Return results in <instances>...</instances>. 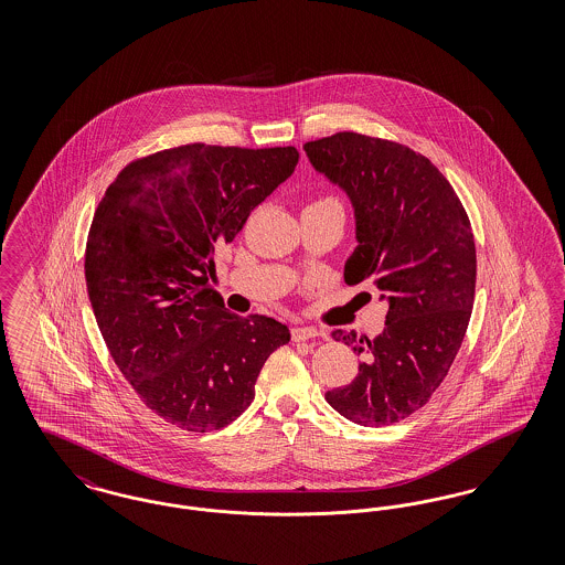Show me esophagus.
I'll return each instance as SVG.
<instances>
[{"mask_svg": "<svg viewBox=\"0 0 565 565\" xmlns=\"http://www.w3.org/2000/svg\"><path fill=\"white\" fill-rule=\"evenodd\" d=\"M320 334H322V332H320L318 328H313V326H296V328H292V341H296V343L316 339V337H320Z\"/></svg>", "mask_w": 565, "mask_h": 565, "instance_id": "1", "label": "esophagus"}]
</instances>
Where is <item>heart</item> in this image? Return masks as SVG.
<instances>
[{
  "label": "heart",
  "mask_w": 565,
  "mask_h": 565,
  "mask_svg": "<svg viewBox=\"0 0 565 565\" xmlns=\"http://www.w3.org/2000/svg\"><path fill=\"white\" fill-rule=\"evenodd\" d=\"M330 201H337V199H332V196H322V199H318L316 203H330Z\"/></svg>",
  "instance_id": "b5f03b06"
}]
</instances>
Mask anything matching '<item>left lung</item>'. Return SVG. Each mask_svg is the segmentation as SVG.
<instances>
[{
	"label": "left lung",
	"instance_id": "obj_1",
	"mask_svg": "<svg viewBox=\"0 0 565 565\" xmlns=\"http://www.w3.org/2000/svg\"><path fill=\"white\" fill-rule=\"evenodd\" d=\"M302 148L350 199L358 245L345 281H371L387 302L375 339L332 332L364 362L326 403L358 426H390L428 403L456 360L475 302L472 228L445 175L406 146L337 134Z\"/></svg>",
	"mask_w": 565,
	"mask_h": 565
}]
</instances>
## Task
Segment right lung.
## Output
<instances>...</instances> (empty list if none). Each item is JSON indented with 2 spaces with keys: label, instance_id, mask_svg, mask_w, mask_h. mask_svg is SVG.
I'll use <instances>...</instances> for the list:
<instances>
[{
  "label": "right lung",
  "instance_id": "add662e5",
  "mask_svg": "<svg viewBox=\"0 0 565 565\" xmlns=\"http://www.w3.org/2000/svg\"><path fill=\"white\" fill-rule=\"evenodd\" d=\"M298 150L190 143L127 164L99 201L84 275L109 353L164 422L220 430L254 401L286 323L224 309L215 249L286 182Z\"/></svg>",
  "mask_w": 565,
  "mask_h": 565
}]
</instances>
